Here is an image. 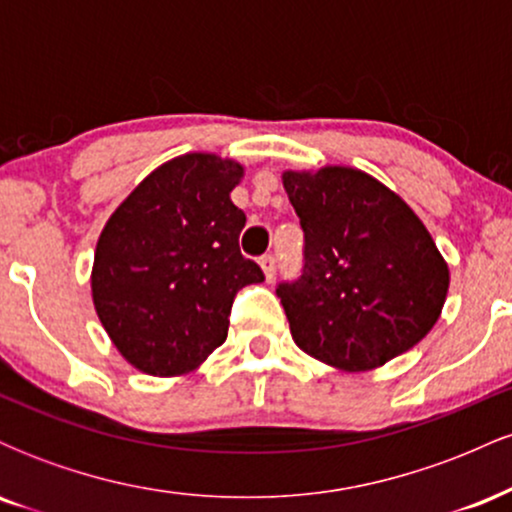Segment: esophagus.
Here are the masks:
<instances>
[{
    "mask_svg": "<svg viewBox=\"0 0 512 512\" xmlns=\"http://www.w3.org/2000/svg\"><path fill=\"white\" fill-rule=\"evenodd\" d=\"M260 267H262V272H264V279L272 281L274 274H276V257L274 255L260 257Z\"/></svg>",
    "mask_w": 512,
    "mask_h": 512,
    "instance_id": "1",
    "label": "esophagus"
}]
</instances>
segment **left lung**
<instances>
[{
  "mask_svg": "<svg viewBox=\"0 0 512 512\" xmlns=\"http://www.w3.org/2000/svg\"><path fill=\"white\" fill-rule=\"evenodd\" d=\"M305 267L279 293L298 349L366 373L416 346L443 313L450 269L397 192L349 166L284 170Z\"/></svg>",
  "mask_w": 512,
  "mask_h": 512,
  "instance_id": "left-lung-1",
  "label": "left lung"
}]
</instances>
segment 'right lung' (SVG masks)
Returning a JSON list of instances; mask_svg holds the SVG:
<instances>
[{
	"instance_id": "obj_1",
	"label": "right lung",
	"mask_w": 512,
	"mask_h": 512,
	"mask_svg": "<svg viewBox=\"0 0 512 512\" xmlns=\"http://www.w3.org/2000/svg\"><path fill=\"white\" fill-rule=\"evenodd\" d=\"M243 163L190 151L151 170L105 221L91 269L103 330L129 366L180 378L226 342L233 296L264 281L240 255Z\"/></svg>"
}]
</instances>
